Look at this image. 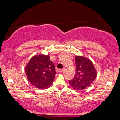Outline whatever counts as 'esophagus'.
<instances>
[{"label": "esophagus", "mask_w": 120, "mask_h": 120, "mask_svg": "<svg viewBox=\"0 0 120 120\" xmlns=\"http://www.w3.org/2000/svg\"><path fill=\"white\" fill-rule=\"evenodd\" d=\"M64 71V69H58L57 70H56V71H57L58 73H60L62 71Z\"/></svg>", "instance_id": "obj_1"}]
</instances>
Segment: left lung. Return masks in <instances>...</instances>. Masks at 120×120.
<instances>
[{
    "label": "left lung",
    "mask_w": 120,
    "mask_h": 120,
    "mask_svg": "<svg viewBox=\"0 0 120 120\" xmlns=\"http://www.w3.org/2000/svg\"><path fill=\"white\" fill-rule=\"evenodd\" d=\"M75 58L76 74L69 84L73 89L82 90L89 87L97 76V72L90 59L80 56Z\"/></svg>",
    "instance_id": "8db88e82"
}]
</instances>
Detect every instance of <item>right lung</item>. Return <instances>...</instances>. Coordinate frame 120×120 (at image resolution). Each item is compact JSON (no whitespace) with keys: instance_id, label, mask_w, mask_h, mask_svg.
<instances>
[{"instance_id":"right-lung-1","label":"right lung","mask_w":120,"mask_h":120,"mask_svg":"<svg viewBox=\"0 0 120 120\" xmlns=\"http://www.w3.org/2000/svg\"><path fill=\"white\" fill-rule=\"evenodd\" d=\"M25 73L30 82L38 89L50 87L56 74L55 67L49 54L33 56L26 66Z\"/></svg>"}]
</instances>
